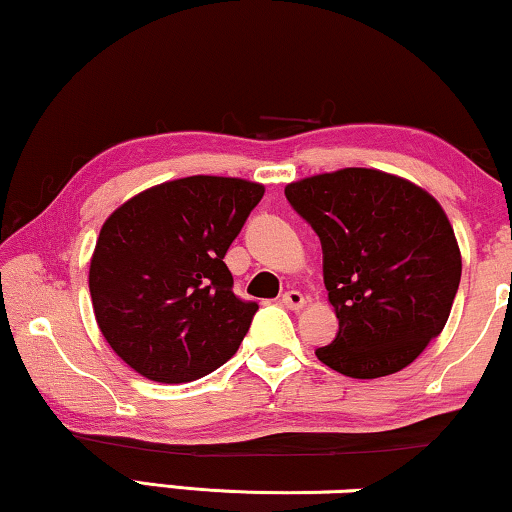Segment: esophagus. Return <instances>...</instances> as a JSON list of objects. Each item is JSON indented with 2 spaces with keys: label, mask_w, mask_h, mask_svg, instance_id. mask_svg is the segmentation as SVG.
Returning a JSON list of instances; mask_svg holds the SVG:
<instances>
[{
  "label": "esophagus",
  "mask_w": 512,
  "mask_h": 512,
  "mask_svg": "<svg viewBox=\"0 0 512 512\" xmlns=\"http://www.w3.org/2000/svg\"><path fill=\"white\" fill-rule=\"evenodd\" d=\"M282 303H284V308H289V310H301L305 305V296L301 294V291H287V294L282 296Z\"/></svg>",
  "instance_id": "esophagus-1"
}]
</instances>
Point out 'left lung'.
<instances>
[{"instance_id":"left-lung-1","label":"left lung","mask_w":512,"mask_h":512,"mask_svg":"<svg viewBox=\"0 0 512 512\" xmlns=\"http://www.w3.org/2000/svg\"><path fill=\"white\" fill-rule=\"evenodd\" d=\"M322 242L338 334L315 355L350 378L395 374L440 336L461 282L447 214L426 190L376 169H341L284 188Z\"/></svg>"}]
</instances>
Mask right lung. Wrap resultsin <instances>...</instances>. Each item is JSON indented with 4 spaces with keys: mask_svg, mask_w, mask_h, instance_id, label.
Masks as SVG:
<instances>
[{
    "mask_svg": "<svg viewBox=\"0 0 512 512\" xmlns=\"http://www.w3.org/2000/svg\"><path fill=\"white\" fill-rule=\"evenodd\" d=\"M265 188L188 176L148 188L103 223L89 268L98 329L138 374L188 383L230 360L258 305L223 263Z\"/></svg>",
    "mask_w": 512,
    "mask_h": 512,
    "instance_id": "right-lung-1",
    "label": "right lung"
}]
</instances>
